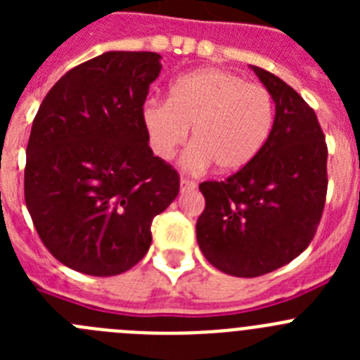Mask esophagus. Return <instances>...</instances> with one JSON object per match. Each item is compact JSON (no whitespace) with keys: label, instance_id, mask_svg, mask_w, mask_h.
I'll return each mask as SVG.
<instances>
[{"label":"esophagus","instance_id":"1","mask_svg":"<svg viewBox=\"0 0 360 360\" xmlns=\"http://www.w3.org/2000/svg\"><path fill=\"white\" fill-rule=\"evenodd\" d=\"M196 187L195 182H191V180H187V178H180V191L182 193H186V191H193Z\"/></svg>","mask_w":360,"mask_h":360}]
</instances>
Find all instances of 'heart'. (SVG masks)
<instances>
[{
	"label": "heart",
	"mask_w": 360,
	"mask_h": 360,
	"mask_svg": "<svg viewBox=\"0 0 360 360\" xmlns=\"http://www.w3.org/2000/svg\"><path fill=\"white\" fill-rule=\"evenodd\" d=\"M141 117L149 148L160 160H171L193 128L186 167L212 164L218 173H232L250 164L269 141L274 101L266 88L236 73L200 68L171 84L169 101H146Z\"/></svg>",
	"instance_id": "b5f03b06"
}]
</instances>
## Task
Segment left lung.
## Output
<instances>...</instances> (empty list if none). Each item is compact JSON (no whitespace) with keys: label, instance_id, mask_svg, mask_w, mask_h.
I'll use <instances>...</instances> for the list:
<instances>
[{"label":"left lung","instance_id":"obj_1","mask_svg":"<svg viewBox=\"0 0 360 360\" xmlns=\"http://www.w3.org/2000/svg\"><path fill=\"white\" fill-rule=\"evenodd\" d=\"M276 104L269 141L225 182L200 184L205 209L196 221L200 250L212 266L257 278L307 249L326 200L328 149L316 111L285 81L250 66Z\"/></svg>","mask_w":360,"mask_h":360}]
</instances>
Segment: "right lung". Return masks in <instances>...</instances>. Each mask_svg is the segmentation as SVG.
I'll list each match as a JSON object with an SVG mask.
<instances>
[{"label": "right lung", "instance_id": "1", "mask_svg": "<svg viewBox=\"0 0 360 360\" xmlns=\"http://www.w3.org/2000/svg\"><path fill=\"white\" fill-rule=\"evenodd\" d=\"M155 52H106L65 73L32 122L25 202L44 247L88 276L122 274L151 245L180 178L142 126Z\"/></svg>", "mask_w": 360, "mask_h": 360}]
</instances>
